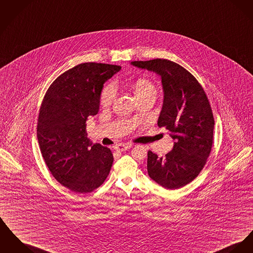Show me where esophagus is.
<instances>
[{"label": "esophagus", "mask_w": 253, "mask_h": 253, "mask_svg": "<svg viewBox=\"0 0 253 253\" xmlns=\"http://www.w3.org/2000/svg\"><path fill=\"white\" fill-rule=\"evenodd\" d=\"M130 148H131V146H129V145L120 144V145H117V146L115 147V150H116L117 152H125V151H126V150H128V149H130Z\"/></svg>", "instance_id": "esophagus-1"}]
</instances>
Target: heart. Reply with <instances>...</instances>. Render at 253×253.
I'll return each mask as SVG.
<instances>
[{"label": "heart", "instance_id": "heart-1", "mask_svg": "<svg viewBox=\"0 0 253 253\" xmlns=\"http://www.w3.org/2000/svg\"><path fill=\"white\" fill-rule=\"evenodd\" d=\"M136 98H140L149 93H155L154 85L147 79H138L133 84ZM117 96V88L113 83H109L102 88L101 93V103L103 106H109L115 101Z\"/></svg>", "mask_w": 253, "mask_h": 253}]
</instances>
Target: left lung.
I'll list each match as a JSON object with an SVG mask.
<instances>
[{
    "label": "left lung",
    "instance_id": "1",
    "mask_svg": "<svg viewBox=\"0 0 253 253\" xmlns=\"http://www.w3.org/2000/svg\"><path fill=\"white\" fill-rule=\"evenodd\" d=\"M131 65L160 76L164 99L157 125L174 140L165 157L148 152L149 175L164 188H181L199 175L211 152L215 122L209 101L196 78L177 63L157 58Z\"/></svg>",
    "mask_w": 253,
    "mask_h": 253
}]
</instances>
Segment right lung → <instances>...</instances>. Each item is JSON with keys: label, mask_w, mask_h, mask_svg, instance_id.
Returning a JSON list of instances; mask_svg holds the SVG:
<instances>
[{"label": "right lung", "mask_w": 253, "mask_h": 253, "mask_svg": "<svg viewBox=\"0 0 253 253\" xmlns=\"http://www.w3.org/2000/svg\"><path fill=\"white\" fill-rule=\"evenodd\" d=\"M120 66L87 62L60 75L43 99L37 123L42 156L53 177L76 193L104 182L113 163L107 147L87 138L86 121L99 112L103 84Z\"/></svg>", "instance_id": "add662e5"}]
</instances>
